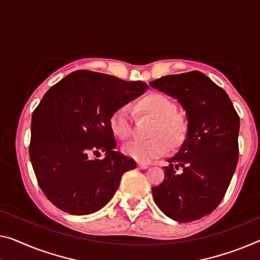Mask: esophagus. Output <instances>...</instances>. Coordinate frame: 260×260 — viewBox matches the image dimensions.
<instances>
[{"instance_id": "1", "label": "esophagus", "mask_w": 260, "mask_h": 260, "mask_svg": "<svg viewBox=\"0 0 260 260\" xmlns=\"http://www.w3.org/2000/svg\"><path fill=\"white\" fill-rule=\"evenodd\" d=\"M138 167L140 168V169H147V168H148V165H146V164H138Z\"/></svg>"}]
</instances>
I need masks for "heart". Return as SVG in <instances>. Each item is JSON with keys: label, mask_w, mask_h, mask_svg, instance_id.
<instances>
[{"label": "heart", "mask_w": 260, "mask_h": 260, "mask_svg": "<svg viewBox=\"0 0 260 260\" xmlns=\"http://www.w3.org/2000/svg\"><path fill=\"white\" fill-rule=\"evenodd\" d=\"M139 113L152 118L150 140L133 141L123 146V153L138 162H150L167 149L177 150L184 145L189 134L187 120L176 114V105L167 95L158 92L147 93L135 104ZM110 129L115 138L126 140L132 131V118L126 106L115 108L108 119Z\"/></svg>", "instance_id": "heart-1"}]
</instances>
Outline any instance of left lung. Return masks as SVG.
<instances>
[{
    "mask_svg": "<svg viewBox=\"0 0 260 260\" xmlns=\"http://www.w3.org/2000/svg\"><path fill=\"white\" fill-rule=\"evenodd\" d=\"M149 85L179 100L189 126L184 145L165 167L164 182L152 188L154 201L169 218L192 222L211 214L225 195L238 162L239 117L226 92L200 71Z\"/></svg>",
    "mask_w": 260,
    "mask_h": 260,
    "instance_id": "obj_1",
    "label": "left lung"
}]
</instances>
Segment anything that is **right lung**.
Returning <instances> with one entry per match:
<instances>
[{"mask_svg":"<svg viewBox=\"0 0 260 260\" xmlns=\"http://www.w3.org/2000/svg\"><path fill=\"white\" fill-rule=\"evenodd\" d=\"M147 88L142 81L79 70L45 93L31 119L29 155L38 184L53 205L81 216L110 202L123 173L137 164L114 150L108 119ZM100 151L106 153L103 160L89 157Z\"/></svg>","mask_w":260,"mask_h":260,"instance_id":"1","label":"right lung"}]
</instances>
